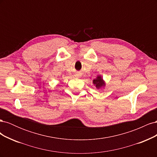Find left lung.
<instances>
[{"instance_id": "1", "label": "left lung", "mask_w": 157, "mask_h": 157, "mask_svg": "<svg viewBox=\"0 0 157 157\" xmlns=\"http://www.w3.org/2000/svg\"><path fill=\"white\" fill-rule=\"evenodd\" d=\"M93 84L96 86L97 89H100L104 86H105V82L103 80L101 75L97 76L96 78L93 80Z\"/></svg>"}]
</instances>
